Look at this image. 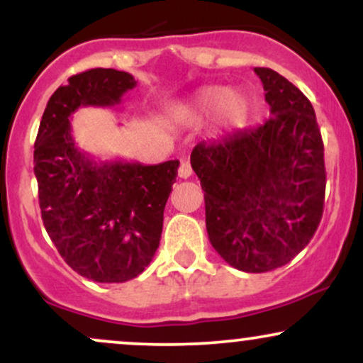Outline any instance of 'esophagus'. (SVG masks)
Masks as SVG:
<instances>
[{"mask_svg": "<svg viewBox=\"0 0 363 363\" xmlns=\"http://www.w3.org/2000/svg\"><path fill=\"white\" fill-rule=\"evenodd\" d=\"M177 172H179V177H181V179L191 177V174H193V169H191L189 162H181V165H179Z\"/></svg>", "mask_w": 363, "mask_h": 363, "instance_id": "obj_1", "label": "esophagus"}]
</instances>
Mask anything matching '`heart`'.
<instances>
[{"mask_svg": "<svg viewBox=\"0 0 363 363\" xmlns=\"http://www.w3.org/2000/svg\"><path fill=\"white\" fill-rule=\"evenodd\" d=\"M187 121L199 123L218 116V124L227 131H240L249 124L252 104L242 94H234L223 85H210L199 90L182 107Z\"/></svg>", "mask_w": 363, "mask_h": 363, "instance_id": "1", "label": "heart"}]
</instances>
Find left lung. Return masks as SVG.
Segmentation results:
<instances>
[{
	"mask_svg": "<svg viewBox=\"0 0 363 363\" xmlns=\"http://www.w3.org/2000/svg\"><path fill=\"white\" fill-rule=\"evenodd\" d=\"M261 78L269 119L198 143L191 167L205 191L206 230L234 268L264 273L294 259L323 216L324 145L309 99L269 68Z\"/></svg>",
	"mask_w": 363,
	"mask_h": 363,
	"instance_id": "obj_1",
	"label": "left lung"
}]
</instances>
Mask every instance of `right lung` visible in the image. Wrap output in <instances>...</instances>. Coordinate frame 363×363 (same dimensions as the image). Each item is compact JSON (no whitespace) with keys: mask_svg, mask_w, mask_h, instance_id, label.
<instances>
[{"mask_svg":"<svg viewBox=\"0 0 363 363\" xmlns=\"http://www.w3.org/2000/svg\"><path fill=\"white\" fill-rule=\"evenodd\" d=\"M135 86L133 74L112 68L68 78L45 106L34 147L45 230L74 272L99 283L133 280L150 264L177 177L179 160L104 162L74 145V112L118 106Z\"/></svg>","mask_w":363,"mask_h":363,"instance_id":"add662e5","label":"right lung"}]
</instances>
